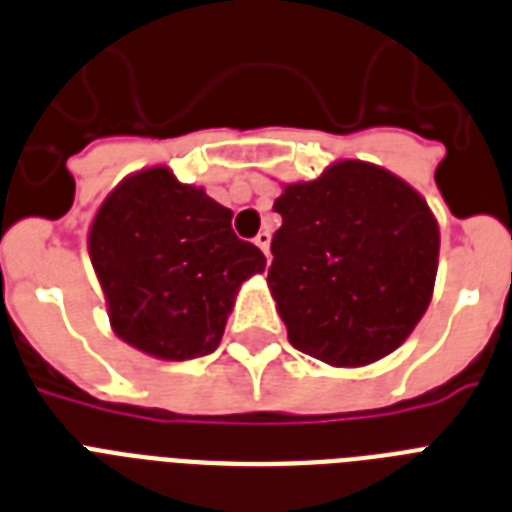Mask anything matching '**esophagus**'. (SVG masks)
Listing matches in <instances>:
<instances>
[{
	"instance_id": "obj_1",
	"label": "esophagus",
	"mask_w": 512,
	"mask_h": 512,
	"mask_svg": "<svg viewBox=\"0 0 512 512\" xmlns=\"http://www.w3.org/2000/svg\"><path fill=\"white\" fill-rule=\"evenodd\" d=\"M255 244H257V247H260V249H263V255H265V257H271V233H268V231H260V233H257V236H255Z\"/></svg>"
}]
</instances>
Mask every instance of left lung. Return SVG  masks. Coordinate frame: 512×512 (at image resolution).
Instances as JSON below:
<instances>
[{"mask_svg":"<svg viewBox=\"0 0 512 512\" xmlns=\"http://www.w3.org/2000/svg\"><path fill=\"white\" fill-rule=\"evenodd\" d=\"M273 209L268 287L289 342L329 366L380 361L428 311L441 233L428 201L377 164L342 159Z\"/></svg>","mask_w":512,"mask_h":512,"instance_id":"left-lung-1","label":"left lung"}]
</instances>
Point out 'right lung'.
I'll return each mask as SVG.
<instances>
[{
	"label": "right lung",
	"mask_w": 512,
	"mask_h": 512,
	"mask_svg": "<svg viewBox=\"0 0 512 512\" xmlns=\"http://www.w3.org/2000/svg\"><path fill=\"white\" fill-rule=\"evenodd\" d=\"M233 212L167 167L132 172L95 212L87 247L111 327L164 361L220 345L241 284L265 255L231 228Z\"/></svg>",
	"instance_id": "1"
}]
</instances>
